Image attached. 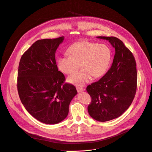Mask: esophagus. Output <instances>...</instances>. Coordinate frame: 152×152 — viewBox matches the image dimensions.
<instances>
[{"mask_svg": "<svg viewBox=\"0 0 152 152\" xmlns=\"http://www.w3.org/2000/svg\"><path fill=\"white\" fill-rule=\"evenodd\" d=\"M77 91L78 93L81 92H83L84 91H85V89H84L83 88H80V87H77Z\"/></svg>", "mask_w": 152, "mask_h": 152, "instance_id": "esophagus-1", "label": "esophagus"}]
</instances>
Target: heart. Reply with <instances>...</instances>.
<instances>
[{
    "label": "heart",
    "mask_w": 152,
    "mask_h": 152,
    "mask_svg": "<svg viewBox=\"0 0 152 152\" xmlns=\"http://www.w3.org/2000/svg\"><path fill=\"white\" fill-rule=\"evenodd\" d=\"M69 55L60 57L57 62L61 72L70 74L77 70L80 64L83 69L71 75L67 81L77 86H84L94 77L103 76L107 71L112 58L110 49L104 44L83 41L75 43L68 49Z\"/></svg>",
    "instance_id": "1"
}]
</instances>
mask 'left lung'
Wrapping results in <instances>:
<instances>
[{"mask_svg": "<svg viewBox=\"0 0 152 152\" xmlns=\"http://www.w3.org/2000/svg\"><path fill=\"white\" fill-rule=\"evenodd\" d=\"M109 42L115 49L112 66L87 92L92 98L88 107L94 120L105 122L120 116L131 105L137 91L136 61L123 42L115 37H96Z\"/></svg>", "mask_w": 152, "mask_h": 152, "instance_id": "obj_1", "label": "left lung"}]
</instances>
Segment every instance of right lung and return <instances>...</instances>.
Listing matches in <instances>:
<instances>
[{
    "label": "right lung",
    "instance_id": "obj_1",
    "mask_svg": "<svg viewBox=\"0 0 152 152\" xmlns=\"http://www.w3.org/2000/svg\"><path fill=\"white\" fill-rule=\"evenodd\" d=\"M64 37L36 41L22 56L18 90L26 110L38 121L57 124L67 117L69 106L77 94L75 87L64 83L58 71L56 53Z\"/></svg>",
    "mask_w": 152,
    "mask_h": 152
}]
</instances>
